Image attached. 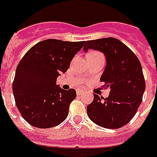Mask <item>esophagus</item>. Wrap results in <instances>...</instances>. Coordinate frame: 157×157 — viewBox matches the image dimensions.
<instances>
[{
    "label": "esophagus",
    "instance_id": "34e87169",
    "mask_svg": "<svg viewBox=\"0 0 157 157\" xmlns=\"http://www.w3.org/2000/svg\"><path fill=\"white\" fill-rule=\"evenodd\" d=\"M84 93H85V91H84V90H82V89H77V90H76V94H77L78 95H81V94H82Z\"/></svg>",
    "mask_w": 157,
    "mask_h": 157
}]
</instances>
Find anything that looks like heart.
<instances>
[{
  "label": "heart",
  "instance_id": "1",
  "mask_svg": "<svg viewBox=\"0 0 157 157\" xmlns=\"http://www.w3.org/2000/svg\"><path fill=\"white\" fill-rule=\"evenodd\" d=\"M88 54H99V53L96 52H90V53H88Z\"/></svg>",
  "mask_w": 157,
  "mask_h": 157
}]
</instances>
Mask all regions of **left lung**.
I'll list each match as a JSON object with an SVG mask.
<instances>
[{"mask_svg": "<svg viewBox=\"0 0 157 157\" xmlns=\"http://www.w3.org/2000/svg\"><path fill=\"white\" fill-rule=\"evenodd\" d=\"M103 52L106 65L101 81L110 87L107 98L94 94L87 113L94 124L107 129L125 125L136 114L145 90V82L140 62L124 43L114 38L88 40L83 50Z\"/></svg>", "mask_w": 157, "mask_h": 157, "instance_id": "8db88e82", "label": "left lung"}]
</instances>
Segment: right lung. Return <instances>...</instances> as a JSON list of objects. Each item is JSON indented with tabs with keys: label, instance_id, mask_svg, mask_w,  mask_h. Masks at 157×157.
Wrapping results in <instances>:
<instances>
[{
	"label": "right lung",
	"instance_id": "right-lung-1",
	"mask_svg": "<svg viewBox=\"0 0 157 157\" xmlns=\"http://www.w3.org/2000/svg\"><path fill=\"white\" fill-rule=\"evenodd\" d=\"M85 41L46 39L36 44L22 57L15 71L13 93L20 114L34 127L52 128L63 122L76 93L56 85Z\"/></svg>",
	"mask_w": 157,
	"mask_h": 157
}]
</instances>
